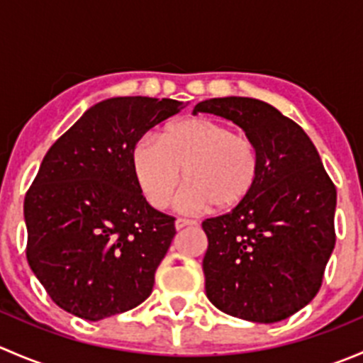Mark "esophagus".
I'll return each instance as SVG.
<instances>
[{"label":"esophagus","mask_w":363,"mask_h":363,"mask_svg":"<svg viewBox=\"0 0 363 363\" xmlns=\"http://www.w3.org/2000/svg\"><path fill=\"white\" fill-rule=\"evenodd\" d=\"M191 226H196V221H193V219H186V218L175 219V228H177V230L191 228Z\"/></svg>","instance_id":"1"}]
</instances>
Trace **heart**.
Wrapping results in <instances>:
<instances>
[{
  "instance_id": "obj_1",
  "label": "heart",
  "mask_w": 363,
  "mask_h": 363,
  "mask_svg": "<svg viewBox=\"0 0 363 363\" xmlns=\"http://www.w3.org/2000/svg\"><path fill=\"white\" fill-rule=\"evenodd\" d=\"M135 181L147 202L164 208L184 181L189 211H230L242 205L258 186L262 151L251 137L233 133L214 119H182L168 124L160 142L142 138L131 152Z\"/></svg>"
}]
</instances>
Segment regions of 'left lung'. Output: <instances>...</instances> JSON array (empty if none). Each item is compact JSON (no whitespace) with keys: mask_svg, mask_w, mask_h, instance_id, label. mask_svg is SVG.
<instances>
[{"mask_svg":"<svg viewBox=\"0 0 363 363\" xmlns=\"http://www.w3.org/2000/svg\"><path fill=\"white\" fill-rule=\"evenodd\" d=\"M199 112L235 123L262 151V175L250 199L202 223L205 294L240 320H286L320 291L334 251V182L306 131L272 105L226 96L200 101Z\"/></svg>","mask_w":363,"mask_h":363,"instance_id":"obj_1","label":"left lung"}]
</instances>
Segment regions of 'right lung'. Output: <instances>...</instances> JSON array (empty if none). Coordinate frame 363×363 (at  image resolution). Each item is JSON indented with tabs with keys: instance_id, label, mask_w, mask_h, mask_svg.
<instances>
[{
	"instance_id": "obj_1",
	"label": "right lung",
	"mask_w": 363,
	"mask_h": 363,
	"mask_svg": "<svg viewBox=\"0 0 363 363\" xmlns=\"http://www.w3.org/2000/svg\"><path fill=\"white\" fill-rule=\"evenodd\" d=\"M184 107L170 98H108L47 151L24 199L26 256L67 313L98 321L151 295L175 218L147 203L131 152L152 126Z\"/></svg>"
}]
</instances>
